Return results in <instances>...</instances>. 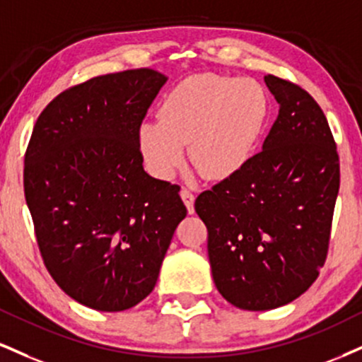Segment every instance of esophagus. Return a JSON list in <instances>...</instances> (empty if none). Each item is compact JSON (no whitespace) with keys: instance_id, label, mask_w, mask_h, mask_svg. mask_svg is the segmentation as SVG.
Instances as JSON below:
<instances>
[{"instance_id":"34e87169","label":"esophagus","mask_w":362,"mask_h":362,"mask_svg":"<svg viewBox=\"0 0 362 362\" xmlns=\"http://www.w3.org/2000/svg\"><path fill=\"white\" fill-rule=\"evenodd\" d=\"M180 197H182V200H184V204L187 206V211H189V214H194L195 195L192 194V190L187 189V187H184V189L180 190Z\"/></svg>"}]
</instances>
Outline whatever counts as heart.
<instances>
[{"mask_svg":"<svg viewBox=\"0 0 362 362\" xmlns=\"http://www.w3.org/2000/svg\"><path fill=\"white\" fill-rule=\"evenodd\" d=\"M160 119L143 121L138 146L153 175L170 178L190 162L209 178L236 175L255 155L268 117L263 87L251 79L192 76L165 95Z\"/></svg>","mask_w":362,"mask_h":362,"instance_id":"b5f03b06","label":"heart"}]
</instances>
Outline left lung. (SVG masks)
<instances>
[{
	"instance_id": "left-lung-1",
	"label": "left lung",
	"mask_w": 362,
	"mask_h": 362,
	"mask_svg": "<svg viewBox=\"0 0 362 362\" xmlns=\"http://www.w3.org/2000/svg\"><path fill=\"white\" fill-rule=\"evenodd\" d=\"M264 82L280 111L263 150L195 199L217 290L252 312L286 305L317 280L341 182L337 148L315 99L280 77Z\"/></svg>"
}]
</instances>
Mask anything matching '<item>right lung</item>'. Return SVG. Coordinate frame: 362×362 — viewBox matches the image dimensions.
I'll list each match as a JSON object with an SVG mask.
<instances>
[{"mask_svg": "<svg viewBox=\"0 0 362 362\" xmlns=\"http://www.w3.org/2000/svg\"><path fill=\"white\" fill-rule=\"evenodd\" d=\"M167 76L107 74L60 93L35 123L25 199L43 263L69 297L128 310L155 288L178 223L180 187L143 168L138 128Z\"/></svg>", "mask_w": 362, "mask_h": 362, "instance_id": "obj_1", "label": "right lung"}]
</instances>
